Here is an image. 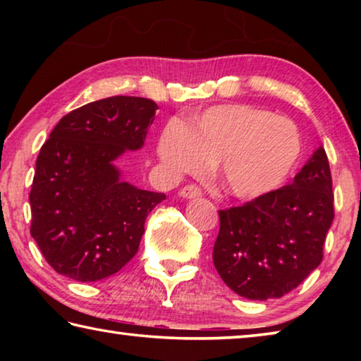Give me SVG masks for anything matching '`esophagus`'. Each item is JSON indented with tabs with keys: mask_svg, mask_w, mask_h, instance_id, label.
Returning <instances> with one entry per match:
<instances>
[{
	"mask_svg": "<svg viewBox=\"0 0 361 361\" xmlns=\"http://www.w3.org/2000/svg\"><path fill=\"white\" fill-rule=\"evenodd\" d=\"M180 195L185 199H195V197H200V195H202V189L195 185H188V186L180 189Z\"/></svg>",
	"mask_w": 361,
	"mask_h": 361,
	"instance_id": "34e87169",
	"label": "esophagus"
}]
</instances>
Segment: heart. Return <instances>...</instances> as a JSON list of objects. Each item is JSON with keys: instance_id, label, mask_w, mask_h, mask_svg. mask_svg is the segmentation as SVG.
Masks as SVG:
<instances>
[{"instance_id": "obj_1", "label": "heart", "mask_w": 361, "mask_h": 361, "mask_svg": "<svg viewBox=\"0 0 361 361\" xmlns=\"http://www.w3.org/2000/svg\"><path fill=\"white\" fill-rule=\"evenodd\" d=\"M301 149L295 122L243 103L212 106L186 127L170 122L157 143L159 159L172 173L199 172L207 162H216L226 191L243 200L283 185Z\"/></svg>"}]
</instances>
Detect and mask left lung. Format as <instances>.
I'll return each mask as SVG.
<instances>
[{
  "instance_id": "left-lung-1",
  "label": "left lung",
  "mask_w": 361,
  "mask_h": 361,
  "mask_svg": "<svg viewBox=\"0 0 361 361\" xmlns=\"http://www.w3.org/2000/svg\"><path fill=\"white\" fill-rule=\"evenodd\" d=\"M325 149H317L295 180L240 207L219 210L213 264L232 291L255 301L282 298L323 259L334 218Z\"/></svg>"
}]
</instances>
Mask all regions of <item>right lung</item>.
<instances>
[{"instance_id": "1", "label": "right lung", "mask_w": 361, "mask_h": 361, "mask_svg": "<svg viewBox=\"0 0 361 361\" xmlns=\"http://www.w3.org/2000/svg\"><path fill=\"white\" fill-rule=\"evenodd\" d=\"M157 105L118 95L63 116L41 146L30 191V234L54 271L97 282L138 252L145 219L166 194L122 181L114 161L140 149Z\"/></svg>"}]
</instances>
